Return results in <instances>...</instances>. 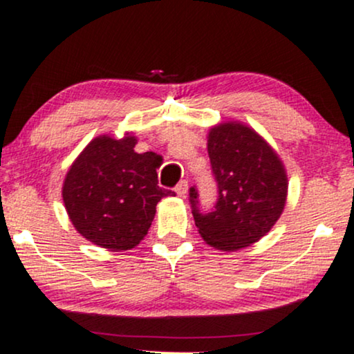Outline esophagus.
I'll use <instances>...</instances> for the list:
<instances>
[{
    "label": "esophagus",
    "instance_id": "1",
    "mask_svg": "<svg viewBox=\"0 0 354 354\" xmlns=\"http://www.w3.org/2000/svg\"><path fill=\"white\" fill-rule=\"evenodd\" d=\"M187 189H189V185H187V181H186V180L180 181V183H178V186L174 187V191H176V194L180 196V198H186Z\"/></svg>",
    "mask_w": 354,
    "mask_h": 354
}]
</instances>
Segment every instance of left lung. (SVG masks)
<instances>
[{
	"label": "left lung",
	"mask_w": 354,
	"mask_h": 354,
	"mask_svg": "<svg viewBox=\"0 0 354 354\" xmlns=\"http://www.w3.org/2000/svg\"><path fill=\"white\" fill-rule=\"evenodd\" d=\"M207 153L218 186L216 209L201 214L191 187L192 216L205 243L236 252L261 240L283 214L288 173L277 151L254 129L239 120L212 125Z\"/></svg>",
	"instance_id": "left-lung-1"
}]
</instances>
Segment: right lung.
I'll list each match as a JSON object with an SVG mask.
<instances>
[{
    "label": "right lung",
    "mask_w": 354,
    "mask_h": 354,
    "mask_svg": "<svg viewBox=\"0 0 354 354\" xmlns=\"http://www.w3.org/2000/svg\"><path fill=\"white\" fill-rule=\"evenodd\" d=\"M137 137L102 133L84 147L65 174L62 198L82 236L111 252L136 248L171 191L158 186L160 156L137 153Z\"/></svg>",
    "instance_id": "obj_1"
}]
</instances>
